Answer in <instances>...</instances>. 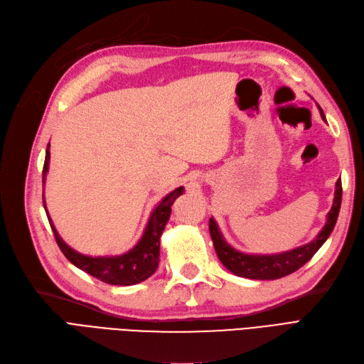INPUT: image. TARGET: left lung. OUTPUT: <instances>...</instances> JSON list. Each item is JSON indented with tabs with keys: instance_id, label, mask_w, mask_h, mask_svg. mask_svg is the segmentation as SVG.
Wrapping results in <instances>:
<instances>
[{
	"instance_id": "left-lung-1",
	"label": "left lung",
	"mask_w": 364,
	"mask_h": 364,
	"mask_svg": "<svg viewBox=\"0 0 364 364\" xmlns=\"http://www.w3.org/2000/svg\"><path fill=\"white\" fill-rule=\"evenodd\" d=\"M321 116L325 120L323 111L321 109ZM342 203V181L339 179L336 182V191H334V202L331 210L327 215V223L318 233V236L311 242L296 247L291 252H283L279 255H245L237 252L232 245L225 242L223 237L218 224L214 218L209 220V232L212 242H214L215 252L223 265L233 272L237 277L253 279V280H275L282 279L295 272L313 257L322 244L328 240L331 235L337 217H339Z\"/></svg>"
}]
</instances>
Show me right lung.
<instances>
[{"mask_svg":"<svg viewBox=\"0 0 364 364\" xmlns=\"http://www.w3.org/2000/svg\"><path fill=\"white\" fill-rule=\"evenodd\" d=\"M49 144L46 147L45 155V164H43V174L42 181L45 183L46 173L49 167ZM181 194H183V186L176 188V190L167 194L161 200L158 206L154 209L152 215L149 218V223L144 229L141 240L136 242L134 248H131L128 253L120 256H85L78 252H75L65 241L61 240L57 229L54 228L53 220L49 218V224L54 232L55 241L61 250V253L68 257L70 263L75 267L82 269L84 272L90 274L92 277L101 280L108 284L114 286H131L140 282H144L152 275L159 263V240L161 235L166 229V224L171 214V205L174 203ZM45 198V197H43ZM43 208L46 210V205L43 200Z\"/></svg>","mask_w":364,"mask_h":364,"instance_id":"1","label":"right lung"}]
</instances>
